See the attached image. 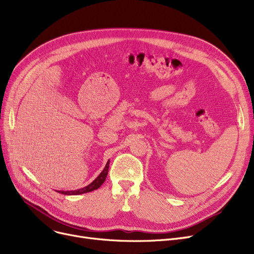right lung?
I'll return each instance as SVG.
<instances>
[{
    "label": "right lung",
    "mask_w": 254,
    "mask_h": 254,
    "mask_svg": "<svg viewBox=\"0 0 254 254\" xmlns=\"http://www.w3.org/2000/svg\"><path fill=\"white\" fill-rule=\"evenodd\" d=\"M108 169H109V161L108 163L106 164L104 170L101 172V174L93 180L89 185L85 186V188L83 189H80V190H71V191H59L60 193H63V194H81V193H86V192H89V191H92L95 190H98L100 186L105 182L106 180V177L107 175H108Z\"/></svg>",
    "instance_id": "obj_1"
}]
</instances>
